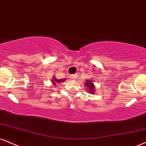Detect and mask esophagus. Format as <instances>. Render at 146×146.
Listing matches in <instances>:
<instances>
[{
	"mask_svg": "<svg viewBox=\"0 0 146 146\" xmlns=\"http://www.w3.org/2000/svg\"><path fill=\"white\" fill-rule=\"evenodd\" d=\"M75 78H76V75H71V78L73 79V80H75Z\"/></svg>",
	"mask_w": 146,
	"mask_h": 146,
	"instance_id": "esophagus-1",
	"label": "esophagus"
}]
</instances>
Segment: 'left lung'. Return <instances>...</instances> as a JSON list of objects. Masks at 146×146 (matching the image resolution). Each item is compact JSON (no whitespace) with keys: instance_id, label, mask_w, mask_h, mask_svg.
I'll return each mask as SVG.
<instances>
[{"instance_id":"left-lung-1","label":"left lung","mask_w":146,"mask_h":146,"mask_svg":"<svg viewBox=\"0 0 146 146\" xmlns=\"http://www.w3.org/2000/svg\"><path fill=\"white\" fill-rule=\"evenodd\" d=\"M85 87L86 88L87 92H90V94H94L95 87H94V84H93L92 80H85Z\"/></svg>"}]
</instances>
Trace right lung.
Instances as JSON below:
<instances>
[{
  "instance_id": "right-lung-1",
  "label": "right lung",
  "mask_w": 146,
  "mask_h": 146,
  "mask_svg": "<svg viewBox=\"0 0 146 146\" xmlns=\"http://www.w3.org/2000/svg\"><path fill=\"white\" fill-rule=\"evenodd\" d=\"M53 79H52V84H53L54 86L56 85V84H60L61 82H63L64 81V80H57V79L54 78V77H53L52 78Z\"/></svg>"
}]
</instances>
